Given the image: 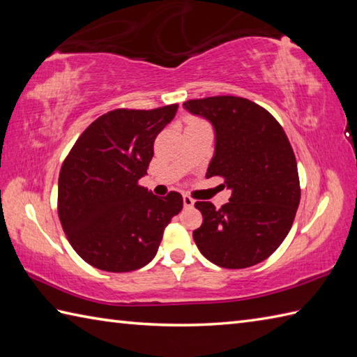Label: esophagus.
I'll use <instances>...</instances> for the list:
<instances>
[{
  "label": "esophagus",
  "instance_id": "obj_1",
  "mask_svg": "<svg viewBox=\"0 0 357 357\" xmlns=\"http://www.w3.org/2000/svg\"><path fill=\"white\" fill-rule=\"evenodd\" d=\"M183 201H184V207H185V208H192V207L195 206V201L190 198V196L184 195V196H183Z\"/></svg>",
  "mask_w": 357,
  "mask_h": 357
}]
</instances>
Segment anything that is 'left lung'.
Listing matches in <instances>:
<instances>
[{"instance_id":"8db88e82","label":"left lung","mask_w":357,"mask_h":357,"mask_svg":"<svg viewBox=\"0 0 357 357\" xmlns=\"http://www.w3.org/2000/svg\"><path fill=\"white\" fill-rule=\"evenodd\" d=\"M183 105L213 126L215 153L206 176H222L231 190L221 208L195 204L202 213L196 245L224 268L265 261L290 231L301 201L298 164L284 128L245 98L210 96Z\"/></svg>"}]
</instances>
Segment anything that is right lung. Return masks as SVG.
<instances>
[{
    "label": "right lung",
    "instance_id": "right-lung-1",
    "mask_svg": "<svg viewBox=\"0 0 357 357\" xmlns=\"http://www.w3.org/2000/svg\"><path fill=\"white\" fill-rule=\"evenodd\" d=\"M178 104L153 110L116 109L95 119L75 142L58 179V216L82 259L112 273L153 259L183 196L158 198L138 184L153 158L158 133Z\"/></svg>",
    "mask_w": 357,
    "mask_h": 357
}]
</instances>
